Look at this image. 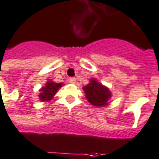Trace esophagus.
<instances>
[{
    "label": "esophagus",
    "mask_w": 159,
    "mask_h": 159,
    "mask_svg": "<svg viewBox=\"0 0 159 159\" xmlns=\"http://www.w3.org/2000/svg\"><path fill=\"white\" fill-rule=\"evenodd\" d=\"M69 82H70L71 84H75V82H76V79H75V77H71V78L69 79Z\"/></svg>",
    "instance_id": "1"
}]
</instances>
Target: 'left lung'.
<instances>
[{
  "mask_svg": "<svg viewBox=\"0 0 159 159\" xmlns=\"http://www.w3.org/2000/svg\"><path fill=\"white\" fill-rule=\"evenodd\" d=\"M83 89L87 100L94 106H106L111 98L110 89L96 79H90L89 84L84 86Z\"/></svg>",
  "mask_w": 159,
  "mask_h": 159,
  "instance_id": "left-lung-1",
  "label": "left lung"
}]
</instances>
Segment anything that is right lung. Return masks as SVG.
Instances as JSON below:
<instances>
[{
  "label": "right lung",
  "mask_w": 159,
  "mask_h": 159,
  "mask_svg": "<svg viewBox=\"0 0 159 159\" xmlns=\"http://www.w3.org/2000/svg\"><path fill=\"white\" fill-rule=\"evenodd\" d=\"M63 84L61 83H54L52 81H48V83L45 84V86L40 89V94H39V98L42 102H47L53 98V97L56 95L58 89L61 88Z\"/></svg>",
  "instance_id": "right-lung-1"
}]
</instances>
